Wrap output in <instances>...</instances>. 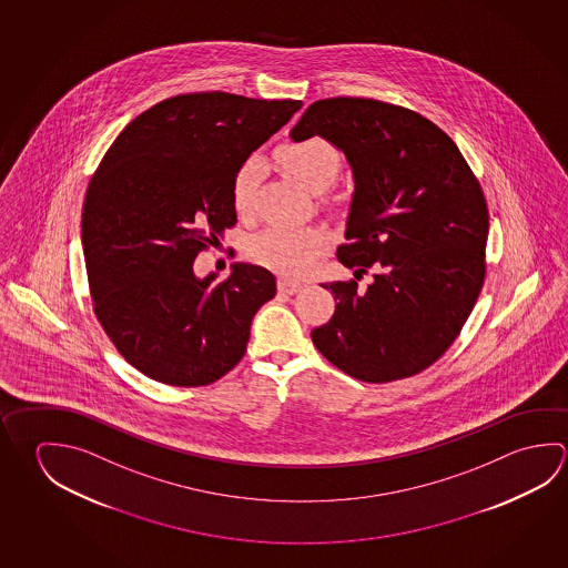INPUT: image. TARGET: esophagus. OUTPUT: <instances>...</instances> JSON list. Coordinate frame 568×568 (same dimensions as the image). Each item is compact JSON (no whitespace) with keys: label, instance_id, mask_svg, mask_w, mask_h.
Instances as JSON below:
<instances>
[{"label":"esophagus","instance_id":"1","mask_svg":"<svg viewBox=\"0 0 568 568\" xmlns=\"http://www.w3.org/2000/svg\"><path fill=\"white\" fill-rule=\"evenodd\" d=\"M277 287H280L281 293H288V295H293V293H298L301 288L305 287V283L303 281H293L287 280V277H281L277 281Z\"/></svg>","mask_w":568,"mask_h":568}]
</instances>
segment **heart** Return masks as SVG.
I'll use <instances>...</instances> for the list:
<instances>
[{
    "label": "heart",
    "instance_id": "1",
    "mask_svg": "<svg viewBox=\"0 0 568 568\" xmlns=\"http://www.w3.org/2000/svg\"><path fill=\"white\" fill-rule=\"evenodd\" d=\"M281 168L293 180L313 193H323L337 180L343 158L331 141L323 138H305L288 141L275 151ZM261 180V161L250 158L241 163L231 181V205L237 215H247L253 207L255 191ZM327 231L318 227H285L273 225L251 237L247 255L271 270L283 273H303L311 267L323 247L327 245Z\"/></svg>",
    "mask_w": 568,
    "mask_h": 568
}]
</instances>
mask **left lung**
<instances>
[{
    "instance_id": "1",
    "label": "left lung",
    "mask_w": 568,
    "mask_h": 568,
    "mask_svg": "<svg viewBox=\"0 0 568 568\" xmlns=\"http://www.w3.org/2000/svg\"><path fill=\"white\" fill-rule=\"evenodd\" d=\"M291 140L345 153L355 191L337 257L365 273L333 281L328 323L311 331L335 367L367 383L417 375L457 338L485 281L488 210L455 141L415 111L363 98L311 103Z\"/></svg>"
}]
</instances>
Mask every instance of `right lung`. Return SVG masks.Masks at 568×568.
<instances>
[{
    "label": "right lung",
    "instance_id": "add662e5",
    "mask_svg": "<svg viewBox=\"0 0 568 568\" xmlns=\"http://www.w3.org/2000/svg\"><path fill=\"white\" fill-rule=\"evenodd\" d=\"M295 100L185 93L143 111L91 178L81 243L93 311L143 375L201 387L245 355L251 321L275 277L235 263L200 280L193 261L237 223L231 181L241 163L301 110Z\"/></svg>",
    "mask_w": 568,
    "mask_h": 568
}]
</instances>
